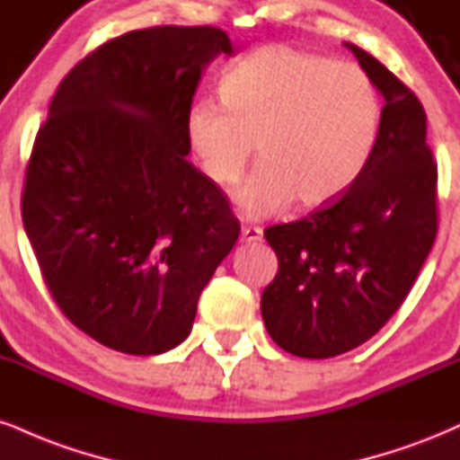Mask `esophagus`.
<instances>
[{"mask_svg": "<svg viewBox=\"0 0 460 460\" xmlns=\"http://www.w3.org/2000/svg\"><path fill=\"white\" fill-rule=\"evenodd\" d=\"M261 235H263V231H261V226H252V225H242V242H244V244H254V242H259L261 240Z\"/></svg>", "mask_w": 460, "mask_h": 460, "instance_id": "34e87169", "label": "esophagus"}]
</instances>
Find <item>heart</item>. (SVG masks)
Wrapping results in <instances>:
<instances>
[{
  "mask_svg": "<svg viewBox=\"0 0 460 460\" xmlns=\"http://www.w3.org/2000/svg\"><path fill=\"white\" fill-rule=\"evenodd\" d=\"M218 96L220 104L201 98L188 107L184 137L216 186L240 180L254 143L259 167L237 190L252 218L291 199L297 208L334 201L367 167L379 135V93L367 72L287 44L231 64Z\"/></svg>",
  "mask_w": 460,
  "mask_h": 460,
  "instance_id": "1",
  "label": "heart"
}]
</instances>
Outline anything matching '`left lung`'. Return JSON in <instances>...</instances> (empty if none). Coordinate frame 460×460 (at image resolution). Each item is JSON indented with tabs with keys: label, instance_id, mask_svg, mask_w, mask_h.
Here are the masks:
<instances>
[{
	"label": "left lung",
	"instance_id": "1",
	"mask_svg": "<svg viewBox=\"0 0 460 460\" xmlns=\"http://www.w3.org/2000/svg\"><path fill=\"white\" fill-rule=\"evenodd\" d=\"M384 93L367 167L334 201L263 231L279 259L265 287L268 334L297 358L356 349L388 323L437 237V163L422 102L373 55L349 44Z\"/></svg>",
	"mask_w": 460,
	"mask_h": 460
}]
</instances>
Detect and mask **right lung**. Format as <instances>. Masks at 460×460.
I'll return each mask as SVG.
<instances>
[{"mask_svg": "<svg viewBox=\"0 0 460 460\" xmlns=\"http://www.w3.org/2000/svg\"><path fill=\"white\" fill-rule=\"evenodd\" d=\"M220 53L234 44L212 25L107 40L64 76L36 135L25 234L55 304L109 349L180 345L240 235L229 199L186 160V111Z\"/></svg>", "mask_w": 460, "mask_h": 460, "instance_id": "add662e5", "label": "right lung"}]
</instances>
